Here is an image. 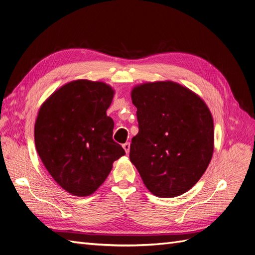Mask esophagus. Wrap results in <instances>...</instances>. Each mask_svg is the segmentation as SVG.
Returning <instances> with one entry per match:
<instances>
[{"instance_id": "1", "label": "esophagus", "mask_w": 255, "mask_h": 255, "mask_svg": "<svg viewBox=\"0 0 255 255\" xmlns=\"http://www.w3.org/2000/svg\"><path fill=\"white\" fill-rule=\"evenodd\" d=\"M122 146H123V149L126 150L127 154H128V153H129V142H126V143H123V144H122Z\"/></svg>"}]
</instances>
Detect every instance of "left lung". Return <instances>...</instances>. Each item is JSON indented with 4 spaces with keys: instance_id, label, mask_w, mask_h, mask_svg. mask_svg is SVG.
<instances>
[{
    "instance_id": "obj_1",
    "label": "left lung",
    "mask_w": 255,
    "mask_h": 255,
    "mask_svg": "<svg viewBox=\"0 0 255 255\" xmlns=\"http://www.w3.org/2000/svg\"><path fill=\"white\" fill-rule=\"evenodd\" d=\"M138 134L129 159L153 195L173 198L203 175L214 151L210 110L196 94L173 82L146 83L132 90Z\"/></svg>"
}]
</instances>
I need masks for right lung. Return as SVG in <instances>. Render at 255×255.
I'll return each instance as SVG.
<instances>
[{
	"label": "right lung",
	"mask_w": 255,
	"mask_h": 255,
	"mask_svg": "<svg viewBox=\"0 0 255 255\" xmlns=\"http://www.w3.org/2000/svg\"><path fill=\"white\" fill-rule=\"evenodd\" d=\"M113 97L112 87L102 82L73 81L54 92L38 113L36 150L69 194H94L114 161L126 154L113 139L114 121L106 115Z\"/></svg>",
	"instance_id": "add662e5"
}]
</instances>
